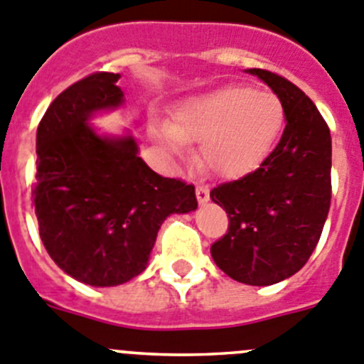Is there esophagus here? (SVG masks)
I'll use <instances>...</instances> for the list:
<instances>
[{"label": "esophagus", "instance_id": "1", "mask_svg": "<svg viewBox=\"0 0 364 364\" xmlns=\"http://www.w3.org/2000/svg\"><path fill=\"white\" fill-rule=\"evenodd\" d=\"M196 196H198V201L201 203H206L210 199V190H208V186H203V185H199L198 188H196Z\"/></svg>", "mask_w": 364, "mask_h": 364}]
</instances>
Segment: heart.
<instances>
[{
    "label": "heart",
    "instance_id": "1",
    "mask_svg": "<svg viewBox=\"0 0 364 364\" xmlns=\"http://www.w3.org/2000/svg\"><path fill=\"white\" fill-rule=\"evenodd\" d=\"M284 120L285 109L277 95L230 86L185 102L165 140L179 156H185V141H203V161L210 171L239 178L266 159Z\"/></svg>",
    "mask_w": 364,
    "mask_h": 364
}]
</instances>
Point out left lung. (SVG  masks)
<instances>
[{
	"mask_svg": "<svg viewBox=\"0 0 364 364\" xmlns=\"http://www.w3.org/2000/svg\"><path fill=\"white\" fill-rule=\"evenodd\" d=\"M250 73L277 93L287 124L257 171L210 192L230 220L210 253L233 280L271 285L300 271L320 240L331 208L332 144L327 122L300 87L273 71Z\"/></svg>",
	"mask_w": 364,
	"mask_h": 364,
	"instance_id": "obj_1",
	"label": "left lung"
}]
</instances>
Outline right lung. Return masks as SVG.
I'll use <instances>...</instances> for the list:
<instances>
[{"label":"right lung","instance_id":"obj_1","mask_svg":"<svg viewBox=\"0 0 364 364\" xmlns=\"http://www.w3.org/2000/svg\"><path fill=\"white\" fill-rule=\"evenodd\" d=\"M118 79L97 71L71 84L37 127L41 240L64 273L95 287L138 277L163 220L198 208L193 185L149 168L132 136L102 138L87 124L95 111L124 102Z\"/></svg>","mask_w":364,"mask_h":364}]
</instances>
